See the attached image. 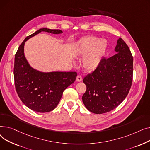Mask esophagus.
<instances>
[{
  "instance_id": "esophagus-1",
  "label": "esophagus",
  "mask_w": 150,
  "mask_h": 150,
  "mask_svg": "<svg viewBox=\"0 0 150 150\" xmlns=\"http://www.w3.org/2000/svg\"><path fill=\"white\" fill-rule=\"evenodd\" d=\"M76 81H77L78 82H80V81H82V77H81L80 75H78V76H76Z\"/></svg>"
}]
</instances>
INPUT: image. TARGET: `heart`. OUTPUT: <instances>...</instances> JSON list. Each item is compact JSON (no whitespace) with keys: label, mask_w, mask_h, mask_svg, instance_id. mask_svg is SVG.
I'll return each mask as SVG.
<instances>
[{"label":"heart","mask_w":150,"mask_h":150,"mask_svg":"<svg viewBox=\"0 0 150 150\" xmlns=\"http://www.w3.org/2000/svg\"><path fill=\"white\" fill-rule=\"evenodd\" d=\"M108 42L105 39L88 36L78 42L75 49L76 54L84 57L82 61L83 67L87 70L96 69L106 54Z\"/></svg>","instance_id":"obj_1"}]
</instances>
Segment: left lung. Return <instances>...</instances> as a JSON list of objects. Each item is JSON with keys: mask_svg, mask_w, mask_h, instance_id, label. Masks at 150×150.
Here are the masks:
<instances>
[{"mask_svg": "<svg viewBox=\"0 0 150 150\" xmlns=\"http://www.w3.org/2000/svg\"><path fill=\"white\" fill-rule=\"evenodd\" d=\"M116 54L103 58L99 66L83 78L86 91L82 100L92 113L101 114L112 111L128 96L132 84L133 58L127 44L117 40Z\"/></svg>", "mask_w": 150, "mask_h": 150, "instance_id": "8db88e82", "label": "left lung"}]
</instances>
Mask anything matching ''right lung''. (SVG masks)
<instances>
[{
  "label": "right lung",
  "instance_id": "1",
  "mask_svg": "<svg viewBox=\"0 0 150 150\" xmlns=\"http://www.w3.org/2000/svg\"><path fill=\"white\" fill-rule=\"evenodd\" d=\"M42 31L61 34L60 30L42 28L27 36L15 54L14 78L20 99L29 109L38 112H48L57 107L64 91L74 83L75 72H43L31 67L24 54V45L30 38Z\"/></svg>",
  "mask_w": 150,
  "mask_h": 150
}]
</instances>
